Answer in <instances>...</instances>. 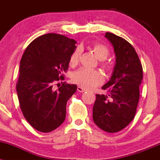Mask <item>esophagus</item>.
<instances>
[{"label": "esophagus", "instance_id": "obj_1", "mask_svg": "<svg viewBox=\"0 0 160 160\" xmlns=\"http://www.w3.org/2000/svg\"><path fill=\"white\" fill-rule=\"evenodd\" d=\"M78 91L80 92H84L86 91V89H84V88L82 87V86H78Z\"/></svg>", "mask_w": 160, "mask_h": 160}]
</instances>
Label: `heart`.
Returning a JSON list of instances; mask_svg holds the SVG:
<instances>
[{
    "mask_svg": "<svg viewBox=\"0 0 160 160\" xmlns=\"http://www.w3.org/2000/svg\"><path fill=\"white\" fill-rule=\"evenodd\" d=\"M90 49L94 52L95 56L98 57L99 60H102V67L106 70H110L111 66L107 62L102 61L106 59L109 56V49L105 45L99 43H93L90 45ZM80 49H76L72 52L69 58V65L71 67H75L78 65L80 59ZM72 80L75 83L83 86L87 89L95 87L99 85L103 80V77L101 72L97 70L89 68H80L74 73L72 76Z\"/></svg>",
    "mask_w": 160,
    "mask_h": 160,
    "instance_id": "1",
    "label": "heart"
}]
</instances>
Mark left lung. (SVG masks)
I'll return each mask as SVG.
<instances>
[{
    "mask_svg": "<svg viewBox=\"0 0 160 160\" xmlns=\"http://www.w3.org/2000/svg\"><path fill=\"white\" fill-rule=\"evenodd\" d=\"M105 37L114 48L116 65L111 80L102 86L108 95H96L92 118L101 129L113 133L127 126L135 117L143 68L136 51L127 40L110 32Z\"/></svg>",
    "mask_w": 160,
    "mask_h": 160,
    "instance_id": "left-lung-1",
    "label": "left lung"
}]
</instances>
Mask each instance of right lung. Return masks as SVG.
<instances>
[{
	"label": "right lung",
	"mask_w": 160,
	"mask_h": 160,
	"mask_svg": "<svg viewBox=\"0 0 160 160\" xmlns=\"http://www.w3.org/2000/svg\"><path fill=\"white\" fill-rule=\"evenodd\" d=\"M77 42L62 34H43L27 47L20 61L16 92L23 116L33 128L49 132L64 122L66 104L77 86L62 82Z\"/></svg>",
	"instance_id": "obj_1"
}]
</instances>
